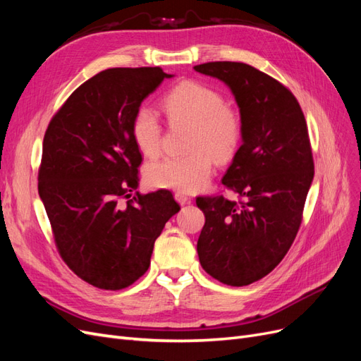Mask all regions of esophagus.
<instances>
[{
    "label": "esophagus",
    "instance_id": "obj_1",
    "mask_svg": "<svg viewBox=\"0 0 361 361\" xmlns=\"http://www.w3.org/2000/svg\"><path fill=\"white\" fill-rule=\"evenodd\" d=\"M174 199H176V202H178L179 204H187V203L191 202V199L188 197V195L185 194V192H180V191L174 192Z\"/></svg>",
    "mask_w": 361,
    "mask_h": 361
}]
</instances>
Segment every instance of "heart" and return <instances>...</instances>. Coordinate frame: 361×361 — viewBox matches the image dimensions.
Returning <instances> with one entry per match:
<instances>
[{
    "label": "heart",
    "mask_w": 361,
    "mask_h": 361,
    "mask_svg": "<svg viewBox=\"0 0 361 361\" xmlns=\"http://www.w3.org/2000/svg\"><path fill=\"white\" fill-rule=\"evenodd\" d=\"M162 108L171 123L191 125L187 157H167L147 164L145 178L150 187L194 192L202 190L214 170V159L227 161L243 140V118L236 108L224 104L212 87L183 81L164 96ZM130 134L141 154L155 157L161 147L157 113L140 106L130 123Z\"/></svg>",
    "instance_id": "b5f03b06"
}]
</instances>
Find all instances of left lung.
<instances>
[{
    "label": "left lung",
    "mask_w": 361,
    "mask_h": 361,
    "mask_svg": "<svg viewBox=\"0 0 361 361\" xmlns=\"http://www.w3.org/2000/svg\"><path fill=\"white\" fill-rule=\"evenodd\" d=\"M232 90L243 118V145L223 185L243 200L204 195L197 241L202 268L228 286H247L286 256L302 220L314 166L307 123L289 89L245 63L194 66Z\"/></svg>",
    "instance_id": "1"
}]
</instances>
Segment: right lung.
<instances>
[{
  "instance_id": "add662e5",
  "label": "right lung",
  "mask_w": 361,
  "mask_h": 361,
  "mask_svg": "<svg viewBox=\"0 0 361 361\" xmlns=\"http://www.w3.org/2000/svg\"><path fill=\"white\" fill-rule=\"evenodd\" d=\"M171 76L161 68L102 71L68 97L43 138L39 195L57 250L99 289H123L143 276L157 238L180 209L167 190L130 197L143 161L133 117Z\"/></svg>"
}]
</instances>
